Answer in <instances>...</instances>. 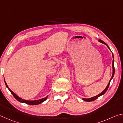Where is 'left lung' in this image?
Returning a JSON list of instances; mask_svg holds the SVG:
<instances>
[{"label":"left lung","instance_id":"obj_1","mask_svg":"<svg viewBox=\"0 0 123 123\" xmlns=\"http://www.w3.org/2000/svg\"><path fill=\"white\" fill-rule=\"evenodd\" d=\"M99 41L100 42L103 43V44H105V45H106V46H107L108 48H109V49L110 50L109 47L108 46V45H107V44H106V43L104 42H103V41H101V39H99ZM112 57H113V58L114 59V56H113V54H112ZM113 63H114V60H113V61H112V68H113V73H112V77H111V79H110V81H109V84L107 85V87H106V88H105V89H104V90L103 92H101V93H100L99 94L96 95V96L93 97H92V98H88V99L82 98V99L84 100V101H88V102H89V101H94V100H96L98 98H99L100 96H101V95H104V94H105V93H106V92L107 91V90L108 89V88H109V85H110V82H111V80L112 79V78H113L114 75V64H113Z\"/></svg>","mask_w":123,"mask_h":123}]
</instances>
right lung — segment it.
<instances>
[{"instance_id": "obj_1", "label": "right lung", "mask_w": 123, "mask_h": 123, "mask_svg": "<svg viewBox=\"0 0 123 123\" xmlns=\"http://www.w3.org/2000/svg\"><path fill=\"white\" fill-rule=\"evenodd\" d=\"M4 81H5V84L6 85V86L7 87V88L9 89V90L11 92V94L13 95V96L15 98V99L17 100L18 101L20 102V103H25L28 104V105H38V104H40L42 103H43V101H44L45 100H46L48 96L46 97L45 98H44L39 99V100H26L23 99L22 98H20V97H19L18 95H17L15 93H14L13 91H12L11 89L9 88V87H8L7 85L6 84V82H5V80H4Z\"/></svg>"}]
</instances>
